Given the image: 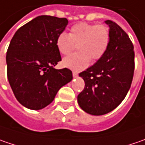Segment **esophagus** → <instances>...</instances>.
<instances>
[{
	"instance_id": "1",
	"label": "esophagus",
	"mask_w": 145,
	"mask_h": 145,
	"mask_svg": "<svg viewBox=\"0 0 145 145\" xmlns=\"http://www.w3.org/2000/svg\"><path fill=\"white\" fill-rule=\"evenodd\" d=\"M72 76H73V77H76L78 76V73L76 72H72Z\"/></svg>"
}]
</instances>
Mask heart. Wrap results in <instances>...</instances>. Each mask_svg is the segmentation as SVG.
Returning <instances> with one entry per match:
<instances>
[{"mask_svg":"<svg viewBox=\"0 0 145 145\" xmlns=\"http://www.w3.org/2000/svg\"><path fill=\"white\" fill-rule=\"evenodd\" d=\"M110 40V31L107 25L78 22L70 29L69 34L63 32L56 39V47L62 55L68 56L77 45L76 55L63 59V65L75 71L86 69L90 59L96 61L106 53Z\"/></svg>","mask_w":145,"mask_h":145,"instance_id":"1","label":"heart"}]
</instances>
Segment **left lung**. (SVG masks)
I'll return each instance as SVG.
<instances>
[{
  "label": "left lung",
  "mask_w": 145,
  "mask_h": 145,
  "mask_svg": "<svg viewBox=\"0 0 145 145\" xmlns=\"http://www.w3.org/2000/svg\"><path fill=\"white\" fill-rule=\"evenodd\" d=\"M110 27V40L103 57L79 76L85 88L77 96L83 110L93 115L107 114L125 98L131 87L134 69V47L127 34L113 21L105 22Z\"/></svg>",
  "instance_id": "1"
}]
</instances>
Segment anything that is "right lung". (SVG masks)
<instances>
[{
	"instance_id": "1",
	"label": "right lung",
	"mask_w": 145,
	"mask_h": 145,
	"mask_svg": "<svg viewBox=\"0 0 145 145\" xmlns=\"http://www.w3.org/2000/svg\"><path fill=\"white\" fill-rule=\"evenodd\" d=\"M68 23L65 18L39 16L20 27L10 41L7 76L15 97L26 108L46 107L72 79L69 69H54L61 60L56 39Z\"/></svg>"
}]
</instances>
